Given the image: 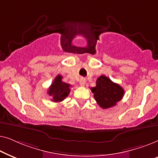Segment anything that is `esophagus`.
Segmentation results:
<instances>
[{
  "label": "esophagus",
  "mask_w": 158,
  "mask_h": 158,
  "mask_svg": "<svg viewBox=\"0 0 158 158\" xmlns=\"http://www.w3.org/2000/svg\"><path fill=\"white\" fill-rule=\"evenodd\" d=\"M85 83H86V81H85V79H83V78L81 79V80H80V81H79V83H80V85H81V86H84V85H85Z\"/></svg>",
  "instance_id": "obj_1"
}]
</instances>
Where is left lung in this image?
<instances>
[{
	"label": "left lung",
	"mask_w": 158,
	"mask_h": 158,
	"mask_svg": "<svg viewBox=\"0 0 158 158\" xmlns=\"http://www.w3.org/2000/svg\"><path fill=\"white\" fill-rule=\"evenodd\" d=\"M91 91L98 104L104 109L116 106L124 94V89L118 84L114 83L105 75L97 79L96 87L91 88Z\"/></svg>",
	"instance_id": "left-lung-1"
}]
</instances>
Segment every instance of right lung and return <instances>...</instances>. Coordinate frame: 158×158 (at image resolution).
<instances>
[{"label": "right lung", "mask_w": 158, "mask_h": 158, "mask_svg": "<svg viewBox=\"0 0 158 158\" xmlns=\"http://www.w3.org/2000/svg\"><path fill=\"white\" fill-rule=\"evenodd\" d=\"M62 75H58L49 88L48 94L54 102H61L70 94V85L62 81Z\"/></svg>", "instance_id": "add662e5"}]
</instances>
